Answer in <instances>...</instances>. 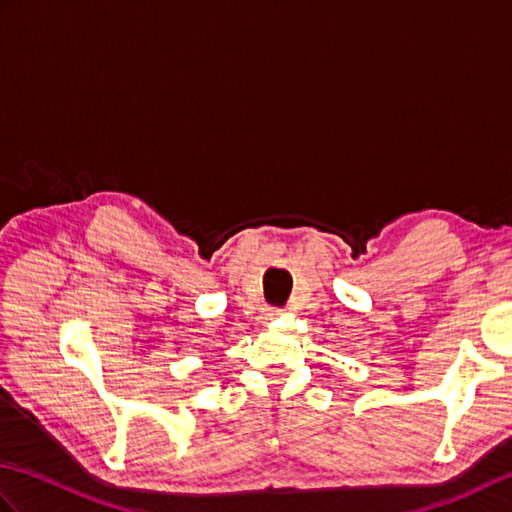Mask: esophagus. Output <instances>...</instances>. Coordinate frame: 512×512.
<instances>
[{"instance_id": "1", "label": "esophagus", "mask_w": 512, "mask_h": 512, "mask_svg": "<svg viewBox=\"0 0 512 512\" xmlns=\"http://www.w3.org/2000/svg\"><path fill=\"white\" fill-rule=\"evenodd\" d=\"M275 314H277V310H273V312H268V317H270V319H273V317H275Z\"/></svg>"}]
</instances>
